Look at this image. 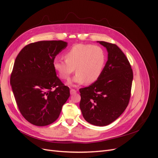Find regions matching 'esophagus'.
I'll use <instances>...</instances> for the list:
<instances>
[{
	"mask_svg": "<svg viewBox=\"0 0 158 158\" xmlns=\"http://www.w3.org/2000/svg\"><path fill=\"white\" fill-rule=\"evenodd\" d=\"M70 94H71V95H73V94H76V90H75V89H71L70 90Z\"/></svg>",
	"mask_w": 158,
	"mask_h": 158,
	"instance_id": "esophagus-1",
	"label": "esophagus"
}]
</instances>
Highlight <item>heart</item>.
Masks as SVG:
<instances>
[{
	"mask_svg": "<svg viewBox=\"0 0 158 158\" xmlns=\"http://www.w3.org/2000/svg\"><path fill=\"white\" fill-rule=\"evenodd\" d=\"M65 59L56 56L52 67L63 80H68L74 71L77 73L69 84H92L100 78L106 63V54L101 47L90 44H78L66 51Z\"/></svg>",
	"mask_w": 158,
	"mask_h": 158,
	"instance_id": "b5f03b06",
	"label": "heart"
}]
</instances>
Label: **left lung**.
I'll use <instances>...</instances> for the list:
<instances>
[{
  "mask_svg": "<svg viewBox=\"0 0 158 158\" xmlns=\"http://www.w3.org/2000/svg\"><path fill=\"white\" fill-rule=\"evenodd\" d=\"M97 42L106 48L107 61L96 82L80 89V108L88 123L103 127L115 121L126 109L133 73L125 55L115 44Z\"/></svg>",
  "mask_w": 158,
  "mask_h": 158,
  "instance_id": "left-lung-1",
  "label": "left lung"
}]
</instances>
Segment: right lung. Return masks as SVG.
Here are the masks:
<instances>
[{
    "label": "right lung",
    "mask_w": 158,
    "mask_h": 158,
    "mask_svg": "<svg viewBox=\"0 0 158 158\" xmlns=\"http://www.w3.org/2000/svg\"><path fill=\"white\" fill-rule=\"evenodd\" d=\"M63 41H41L25 46L14 64L10 85L19 110L35 126L55 122L70 97L52 67L53 59L67 47Z\"/></svg>",
    "instance_id": "add662e5"
}]
</instances>
